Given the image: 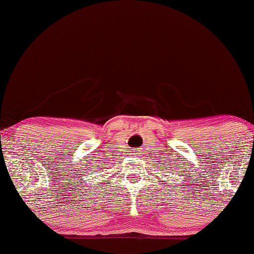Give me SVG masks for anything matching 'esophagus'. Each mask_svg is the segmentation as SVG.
<instances>
[{
	"instance_id": "34e87169",
	"label": "esophagus",
	"mask_w": 254,
	"mask_h": 254,
	"mask_svg": "<svg viewBox=\"0 0 254 254\" xmlns=\"http://www.w3.org/2000/svg\"><path fill=\"white\" fill-rule=\"evenodd\" d=\"M131 154L135 155V156H138L141 154V151L140 150H133V151H131Z\"/></svg>"
}]
</instances>
